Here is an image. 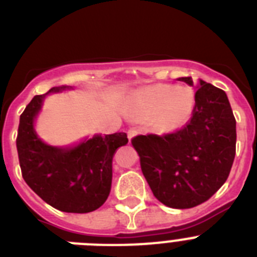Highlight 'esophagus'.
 <instances>
[{
	"label": "esophagus",
	"mask_w": 257,
	"mask_h": 257,
	"mask_svg": "<svg viewBox=\"0 0 257 257\" xmlns=\"http://www.w3.org/2000/svg\"><path fill=\"white\" fill-rule=\"evenodd\" d=\"M138 134H139V130H138V128H134V127H133V128H130V130L127 131V136H128V140H131L133 138H135Z\"/></svg>",
	"instance_id": "obj_1"
}]
</instances>
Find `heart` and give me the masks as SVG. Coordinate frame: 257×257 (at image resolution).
I'll return each mask as SVG.
<instances>
[{
  "mask_svg": "<svg viewBox=\"0 0 257 257\" xmlns=\"http://www.w3.org/2000/svg\"><path fill=\"white\" fill-rule=\"evenodd\" d=\"M193 106L192 90L160 83L135 90L127 99L124 112L131 118L152 117L154 128L166 134L184 126Z\"/></svg>",
  "mask_w": 257,
  "mask_h": 257,
  "instance_id": "1",
  "label": "heart"
}]
</instances>
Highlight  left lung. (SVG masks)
<instances>
[{
    "instance_id": "obj_1",
    "label": "left lung",
    "mask_w": 257,
    "mask_h": 257,
    "mask_svg": "<svg viewBox=\"0 0 257 257\" xmlns=\"http://www.w3.org/2000/svg\"><path fill=\"white\" fill-rule=\"evenodd\" d=\"M178 81L193 86L190 77ZM192 117L165 136L131 140L154 197L171 208L207 201L226 181L235 156V118L222 90L199 79Z\"/></svg>"
}]
</instances>
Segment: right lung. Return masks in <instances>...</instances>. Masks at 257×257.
Listing matches in <instances>:
<instances>
[{"label":"right lung","instance_id":"1","mask_svg":"<svg viewBox=\"0 0 257 257\" xmlns=\"http://www.w3.org/2000/svg\"><path fill=\"white\" fill-rule=\"evenodd\" d=\"M73 90L72 86L50 88L36 95L20 115L17 148L23 178L46 203L63 212L86 213L97 210L112 188V161L126 145L124 133L86 136L72 145L45 143L36 131V119L49 95Z\"/></svg>","mask_w":257,"mask_h":257}]
</instances>
